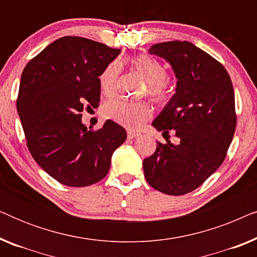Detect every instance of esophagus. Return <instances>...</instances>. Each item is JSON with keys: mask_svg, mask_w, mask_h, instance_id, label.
<instances>
[{"mask_svg": "<svg viewBox=\"0 0 257 257\" xmlns=\"http://www.w3.org/2000/svg\"><path fill=\"white\" fill-rule=\"evenodd\" d=\"M140 136V133H138V132H135V131H127V137L130 139H135V138H137V137H139Z\"/></svg>", "mask_w": 257, "mask_h": 257, "instance_id": "obj_1", "label": "esophagus"}]
</instances>
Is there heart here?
Segmentation results:
<instances>
[{
    "label": "heart",
    "mask_w": 257,
    "mask_h": 257,
    "mask_svg": "<svg viewBox=\"0 0 257 257\" xmlns=\"http://www.w3.org/2000/svg\"><path fill=\"white\" fill-rule=\"evenodd\" d=\"M135 71L149 84V91L154 99L164 101L170 98L171 90L166 80V68L159 61L147 55H139L131 59ZM120 68L118 63H111L99 76L100 90L105 96L111 97L115 92V85ZM104 114L125 127L138 128L151 118L152 108L146 103H137L124 99H114L104 105Z\"/></svg>",
    "instance_id": "obj_1"
}]
</instances>
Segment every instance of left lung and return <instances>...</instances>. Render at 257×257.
Instances as JSON below:
<instances>
[{
  "mask_svg": "<svg viewBox=\"0 0 257 257\" xmlns=\"http://www.w3.org/2000/svg\"><path fill=\"white\" fill-rule=\"evenodd\" d=\"M149 52L170 63L178 79L152 125L165 139L172 129L181 143L157 142L156 152L144 159V174L157 191L184 195L201 186L227 156L236 127L233 84L223 65L191 42H164Z\"/></svg>",
  "mask_w": 257,
  "mask_h": 257,
  "instance_id": "left-lung-1",
  "label": "left lung"
}]
</instances>
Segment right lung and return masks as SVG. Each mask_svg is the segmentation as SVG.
<instances>
[{
    "label": "right lung",
    "instance_id": "add662e5",
    "mask_svg": "<svg viewBox=\"0 0 257 257\" xmlns=\"http://www.w3.org/2000/svg\"><path fill=\"white\" fill-rule=\"evenodd\" d=\"M120 54L84 37H61L31 59L21 76L17 112L35 161L65 186L85 187L106 177L111 157L126 140L117 122L93 131L84 107L100 100L99 77Z\"/></svg>",
    "mask_w": 257,
    "mask_h": 257
}]
</instances>
